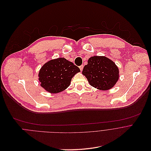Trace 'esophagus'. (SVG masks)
Here are the masks:
<instances>
[{
	"instance_id": "34e87169",
	"label": "esophagus",
	"mask_w": 151,
	"mask_h": 151,
	"mask_svg": "<svg viewBox=\"0 0 151 151\" xmlns=\"http://www.w3.org/2000/svg\"><path fill=\"white\" fill-rule=\"evenodd\" d=\"M79 68H80V70H81V71H82V70H83V65H80V66L79 67Z\"/></svg>"
}]
</instances>
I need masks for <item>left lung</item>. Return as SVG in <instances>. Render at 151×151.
I'll return each mask as SVG.
<instances>
[{"label": "left lung", "mask_w": 151, "mask_h": 151, "mask_svg": "<svg viewBox=\"0 0 151 151\" xmlns=\"http://www.w3.org/2000/svg\"><path fill=\"white\" fill-rule=\"evenodd\" d=\"M82 74L92 86L99 90H108L119 78V71L115 64L105 56L90 58L84 67Z\"/></svg>", "instance_id": "left-lung-1"}]
</instances>
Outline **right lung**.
<instances>
[{"mask_svg":"<svg viewBox=\"0 0 151 151\" xmlns=\"http://www.w3.org/2000/svg\"><path fill=\"white\" fill-rule=\"evenodd\" d=\"M80 68L64 58L52 59L40 69L39 77L41 86L52 93L61 92L70 84L73 76Z\"/></svg>","mask_w":151,"mask_h":151,"instance_id":"right-lung-1","label":"right lung"}]
</instances>
